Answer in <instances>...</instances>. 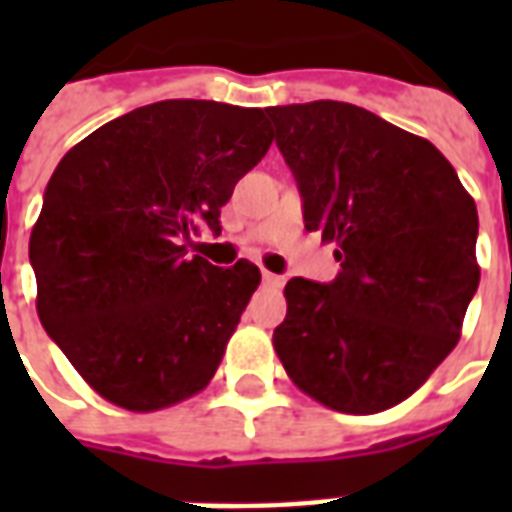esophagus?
I'll list each match as a JSON object with an SVG mask.
<instances>
[{
	"mask_svg": "<svg viewBox=\"0 0 512 512\" xmlns=\"http://www.w3.org/2000/svg\"><path fill=\"white\" fill-rule=\"evenodd\" d=\"M281 284H284V279H281V276H276V273H271V271H263V287L276 289V287H281Z\"/></svg>",
	"mask_w": 512,
	"mask_h": 512,
	"instance_id": "34e87169",
	"label": "esophagus"
}]
</instances>
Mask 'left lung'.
I'll return each instance as SVG.
<instances>
[{"label": "left lung", "instance_id": "left-lung-1", "mask_svg": "<svg viewBox=\"0 0 512 512\" xmlns=\"http://www.w3.org/2000/svg\"><path fill=\"white\" fill-rule=\"evenodd\" d=\"M308 231L337 244L335 281L289 279L273 348L297 388L345 414L409 398L460 340L476 295V201L430 140L366 108H265Z\"/></svg>", "mask_w": 512, "mask_h": 512}]
</instances>
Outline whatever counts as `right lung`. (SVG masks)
Instances as JSON below:
<instances>
[{"label":"right lung","mask_w":512,"mask_h":512,"mask_svg":"<svg viewBox=\"0 0 512 512\" xmlns=\"http://www.w3.org/2000/svg\"><path fill=\"white\" fill-rule=\"evenodd\" d=\"M273 135L263 108L162 100L76 143L44 191L28 257L47 335L92 390L156 412L207 388L260 284L255 263L188 255Z\"/></svg>","instance_id":"1"}]
</instances>
